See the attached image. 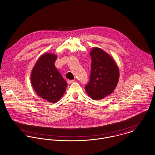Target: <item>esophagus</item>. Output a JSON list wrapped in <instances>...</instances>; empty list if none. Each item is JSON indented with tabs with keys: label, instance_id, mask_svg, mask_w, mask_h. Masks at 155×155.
Listing matches in <instances>:
<instances>
[{
	"label": "esophagus",
	"instance_id": "obj_1",
	"mask_svg": "<svg viewBox=\"0 0 155 155\" xmlns=\"http://www.w3.org/2000/svg\"><path fill=\"white\" fill-rule=\"evenodd\" d=\"M74 82V80H68V83L69 84H71L73 83Z\"/></svg>",
	"mask_w": 155,
	"mask_h": 155
}]
</instances>
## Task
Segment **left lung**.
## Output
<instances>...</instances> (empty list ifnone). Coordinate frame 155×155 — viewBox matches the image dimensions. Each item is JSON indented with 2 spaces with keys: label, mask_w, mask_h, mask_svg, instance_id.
Instances as JSON below:
<instances>
[{
  "label": "left lung",
  "mask_w": 155,
  "mask_h": 155,
  "mask_svg": "<svg viewBox=\"0 0 155 155\" xmlns=\"http://www.w3.org/2000/svg\"><path fill=\"white\" fill-rule=\"evenodd\" d=\"M90 56V79L85 90L91 98L99 100L114 92L119 80V69L111 56L99 48H93Z\"/></svg>",
  "instance_id": "obj_1"
}]
</instances>
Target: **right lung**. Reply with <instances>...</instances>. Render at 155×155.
I'll return each mask as SVG.
<instances>
[{
  "label": "right lung",
  "instance_id": "1",
  "mask_svg": "<svg viewBox=\"0 0 155 155\" xmlns=\"http://www.w3.org/2000/svg\"><path fill=\"white\" fill-rule=\"evenodd\" d=\"M56 59V55L53 54H42L31 74V84L37 95L52 103L60 99L68 86L54 66Z\"/></svg>",
  "mask_w": 155,
  "mask_h": 155
}]
</instances>
